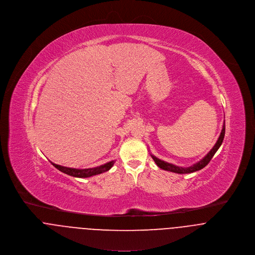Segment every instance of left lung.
Returning <instances> with one entry per match:
<instances>
[{"instance_id": "obj_1", "label": "left lung", "mask_w": 255, "mask_h": 255, "mask_svg": "<svg viewBox=\"0 0 255 255\" xmlns=\"http://www.w3.org/2000/svg\"><path fill=\"white\" fill-rule=\"evenodd\" d=\"M225 131H226V127H225V122H224V125H223V129H222V132L220 134V137L217 141V143L215 144V146L212 148V150L207 153L203 158L201 160H199L198 162L194 163L192 166H188V167H182V166H177V165H174L172 163H168L164 160H161L157 157H155L153 154H151V156L153 157L154 162L156 163V165L161 168V169H164V170H167V171H171V172H175V173H191V172H194V171H197V170H200L202 169L203 167H205L209 162L210 160L212 159V157L214 156V154L216 153V152L219 150V148L221 147L222 143H223V140H224V137H225Z\"/></svg>"}]
</instances>
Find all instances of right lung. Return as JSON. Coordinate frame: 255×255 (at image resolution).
<instances>
[{
    "mask_svg": "<svg viewBox=\"0 0 255 255\" xmlns=\"http://www.w3.org/2000/svg\"><path fill=\"white\" fill-rule=\"evenodd\" d=\"M114 160H111L109 162H106L102 165L100 166H97V167H93V168H85V169H78V168H72V167H66V166H62V165H59V164H56V163H53L52 164L57 168L59 169L60 171L68 174V175H71V176H75V177H81V178H85V177H90V176H94V175H97V174H100L102 172H105L107 170H109L113 164H114Z\"/></svg>",
    "mask_w": 255,
    "mask_h": 255,
    "instance_id": "obj_1",
    "label": "right lung"
}]
</instances>
